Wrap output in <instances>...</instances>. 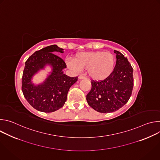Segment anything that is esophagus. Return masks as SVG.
<instances>
[{
    "label": "esophagus",
    "mask_w": 160,
    "mask_h": 160,
    "mask_svg": "<svg viewBox=\"0 0 160 160\" xmlns=\"http://www.w3.org/2000/svg\"><path fill=\"white\" fill-rule=\"evenodd\" d=\"M78 78L80 79V80H83V79H85V77H83V76H79L78 77Z\"/></svg>",
    "instance_id": "34e87169"
}]
</instances>
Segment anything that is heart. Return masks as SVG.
Returning a JSON list of instances; mask_svg holds the SVG:
<instances>
[{
    "mask_svg": "<svg viewBox=\"0 0 160 160\" xmlns=\"http://www.w3.org/2000/svg\"><path fill=\"white\" fill-rule=\"evenodd\" d=\"M66 64L73 71L87 70V74L93 80L102 81L108 78L115 66V58L112 54L102 51L82 52L77 54L73 61Z\"/></svg>",
    "mask_w": 160,
    "mask_h": 160,
    "instance_id": "obj_1",
    "label": "heart"
}]
</instances>
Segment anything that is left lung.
I'll list each match as a JSON object with an SVG mask.
<instances>
[{"label":"left lung","instance_id":"left-lung-1","mask_svg":"<svg viewBox=\"0 0 160 160\" xmlns=\"http://www.w3.org/2000/svg\"><path fill=\"white\" fill-rule=\"evenodd\" d=\"M117 62L111 75L106 79L92 81V88L86 96L88 104L99 112H114L129 100L133 87V68L127 58L114 51Z\"/></svg>","mask_w":160,"mask_h":160}]
</instances>
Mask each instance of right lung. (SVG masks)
I'll return each instance as SVG.
<instances>
[{"label": "right lung", "instance_id": "add662e5", "mask_svg": "<svg viewBox=\"0 0 160 160\" xmlns=\"http://www.w3.org/2000/svg\"><path fill=\"white\" fill-rule=\"evenodd\" d=\"M63 53L57 45H52L34 52L25 62L22 77V91L28 103L35 109L51 112L62 108L70 88L78 80V77L64 74V61L55 54ZM49 65L52 72L42 83L36 85L32 79L35 74Z\"/></svg>", "mask_w": 160, "mask_h": 160}]
</instances>
